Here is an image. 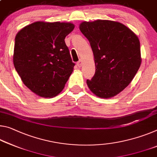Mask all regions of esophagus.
Instances as JSON below:
<instances>
[{
	"mask_svg": "<svg viewBox=\"0 0 157 157\" xmlns=\"http://www.w3.org/2000/svg\"><path fill=\"white\" fill-rule=\"evenodd\" d=\"M77 65H78V67H81L82 66V61L79 60L78 63H77Z\"/></svg>",
	"mask_w": 157,
	"mask_h": 157,
	"instance_id": "1",
	"label": "esophagus"
}]
</instances>
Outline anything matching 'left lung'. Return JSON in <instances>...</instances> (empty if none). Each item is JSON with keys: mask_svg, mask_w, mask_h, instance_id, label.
I'll return each mask as SVG.
<instances>
[{"mask_svg": "<svg viewBox=\"0 0 157 157\" xmlns=\"http://www.w3.org/2000/svg\"><path fill=\"white\" fill-rule=\"evenodd\" d=\"M79 30L90 43L95 75L86 84L102 98L117 95L133 80L141 64L138 36L123 24L98 19L83 21Z\"/></svg>", "mask_w": 157, "mask_h": 157, "instance_id": "8db88e82", "label": "left lung"}]
</instances>
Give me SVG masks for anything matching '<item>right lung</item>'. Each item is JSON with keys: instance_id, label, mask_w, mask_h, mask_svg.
Instances as JSON below:
<instances>
[{"instance_id": "obj_1", "label": "right lung", "mask_w": 157, "mask_h": 157, "mask_svg": "<svg viewBox=\"0 0 157 157\" xmlns=\"http://www.w3.org/2000/svg\"><path fill=\"white\" fill-rule=\"evenodd\" d=\"M74 28L70 22L36 21L17 33L14 68L36 95L52 98L63 89L75 66L64 40Z\"/></svg>"}]
</instances>
